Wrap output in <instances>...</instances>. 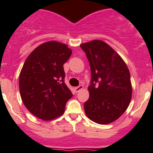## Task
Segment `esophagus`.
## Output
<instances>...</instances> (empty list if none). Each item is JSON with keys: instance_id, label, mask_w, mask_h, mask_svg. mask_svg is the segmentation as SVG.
Returning <instances> with one entry per match:
<instances>
[{"instance_id": "1", "label": "esophagus", "mask_w": 153, "mask_h": 153, "mask_svg": "<svg viewBox=\"0 0 153 153\" xmlns=\"http://www.w3.org/2000/svg\"><path fill=\"white\" fill-rule=\"evenodd\" d=\"M83 88V85H79V86H76V87H75V91L77 93V92H79V90H82V89Z\"/></svg>"}]
</instances>
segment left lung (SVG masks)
I'll use <instances>...</instances> for the list:
<instances>
[{"label": "left lung", "instance_id": "8db88e82", "mask_svg": "<svg viewBox=\"0 0 153 153\" xmlns=\"http://www.w3.org/2000/svg\"><path fill=\"white\" fill-rule=\"evenodd\" d=\"M91 70L84 102L89 119L99 124L110 123L126 110L132 97L130 74L125 62L111 47L99 40L81 44Z\"/></svg>", "mask_w": 153, "mask_h": 153}]
</instances>
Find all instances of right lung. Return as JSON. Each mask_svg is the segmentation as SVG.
<instances>
[{
	"label": "right lung",
	"instance_id": "1",
	"mask_svg": "<svg viewBox=\"0 0 153 153\" xmlns=\"http://www.w3.org/2000/svg\"><path fill=\"white\" fill-rule=\"evenodd\" d=\"M72 51L66 44L49 41L37 47L25 60L19 76L24 106L35 117L51 120L64 113L73 97L64 83V64Z\"/></svg>",
	"mask_w": 153,
	"mask_h": 153
}]
</instances>
